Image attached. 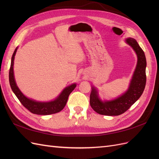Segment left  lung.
<instances>
[{
    "instance_id": "obj_1",
    "label": "left lung",
    "mask_w": 159,
    "mask_h": 159,
    "mask_svg": "<svg viewBox=\"0 0 159 159\" xmlns=\"http://www.w3.org/2000/svg\"><path fill=\"white\" fill-rule=\"evenodd\" d=\"M129 45L135 51L137 55V64L128 90L118 98L109 102H102L98 95V91L92 87L90 94V105L95 112L100 115L113 116L124 113L141 97L145 88L146 57L145 53L137 42L131 38L126 40Z\"/></svg>"
}]
</instances>
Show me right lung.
<instances>
[{
    "instance_id": "obj_1",
    "label": "right lung",
    "mask_w": 159,
    "mask_h": 159,
    "mask_svg": "<svg viewBox=\"0 0 159 159\" xmlns=\"http://www.w3.org/2000/svg\"><path fill=\"white\" fill-rule=\"evenodd\" d=\"M17 50V48L14 50L13 55L11 59V64L10 70H9V82L11 89L14 94L16 95L17 98L20 101V103L25 107H26L28 111L36 115H51L58 113L64 108L66 106L67 101H68L70 94L71 93L76 85L75 84L69 85L64 89L61 93L59 95V97L56 98L54 101L50 102H38L36 101L28 99L20 91L16 84L15 80L14 78V71H13V66H14V56L16 54Z\"/></svg>"
}]
</instances>
